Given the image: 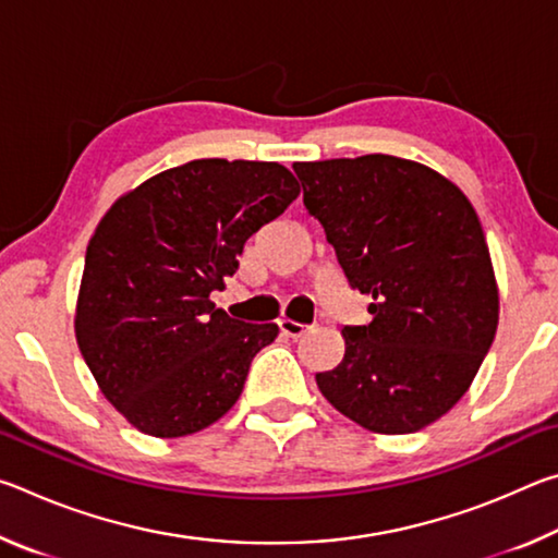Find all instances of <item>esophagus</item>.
<instances>
[{"label":"esophagus","mask_w":558,"mask_h":558,"mask_svg":"<svg viewBox=\"0 0 558 558\" xmlns=\"http://www.w3.org/2000/svg\"><path fill=\"white\" fill-rule=\"evenodd\" d=\"M278 327H280V332L286 335V337H290V339H298V337H302V335L307 332V327H305V325L292 323V319H288V317L278 319Z\"/></svg>","instance_id":"1"}]
</instances>
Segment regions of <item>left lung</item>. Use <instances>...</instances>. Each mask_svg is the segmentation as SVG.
Here are the masks:
<instances>
[{"mask_svg": "<svg viewBox=\"0 0 558 558\" xmlns=\"http://www.w3.org/2000/svg\"><path fill=\"white\" fill-rule=\"evenodd\" d=\"M349 286L374 319L344 327L317 386L359 426L403 436L456 405L493 347L499 288L483 223L458 184L413 159L292 165Z\"/></svg>", "mask_w": 558, "mask_h": 558, "instance_id": "8db88e82", "label": "left lung"}]
</instances>
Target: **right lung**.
<instances>
[{"mask_svg": "<svg viewBox=\"0 0 558 558\" xmlns=\"http://www.w3.org/2000/svg\"><path fill=\"white\" fill-rule=\"evenodd\" d=\"M298 194L278 162L194 159L112 202L90 235L73 329L130 426L182 438L233 409L278 325L241 323L209 295L239 268L243 243Z\"/></svg>", "mask_w": 558, "mask_h": 558, "instance_id": "add662e5", "label": "right lung"}]
</instances>
